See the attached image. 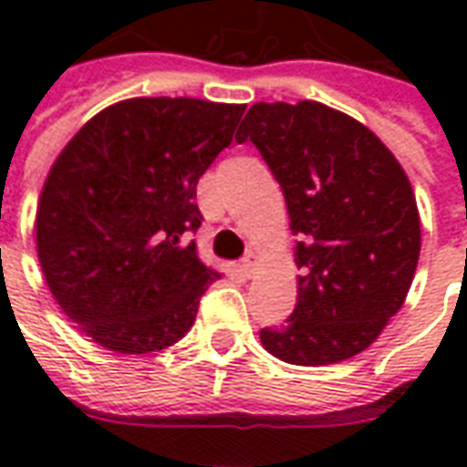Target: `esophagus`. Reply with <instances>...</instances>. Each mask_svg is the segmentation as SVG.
Instances as JSON below:
<instances>
[{"instance_id": "obj_1", "label": "esophagus", "mask_w": 467, "mask_h": 467, "mask_svg": "<svg viewBox=\"0 0 467 467\" xmlns=\"http://www.w3.org/2000/svg\"><path fill=\"white\" fill-rule=\"evenodd\" d=\"M254 267H257V254L253 253V250H250V253L244 254L243 257V270H244V275H247V277H253L254 275Z\"/></svg>"}]
</instances>
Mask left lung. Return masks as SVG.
Returning a JSON list of instances; mask_svg holds the SVG:
<instances>
[{
    "label": "left lung",
    "instance_id": "1",
    "mask_svg": "<svg viewBox=\"0 0 467 467\" xmlns=\"http://www.w3.org/2000/svg\"><path fill=\"white\" fill-rule=\"evenodd\" d=\"M250 142L280 182L295 244L297 305L260 340L293 365H333L375 343L410 290L420 217L398 160L352 117L320 102H257Z\"/></svg>",
    "mask_w": 467,
    "mask_h": 467
}]
</instances>
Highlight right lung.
Listing matches in <instances>:
<instances>
[{
  "mask_svg": "<svg viewBox=\"0 0 467 467\" xmlns=\"http://www.w3.org/2000/svg\"><path fill=\"white\" fill-rule=\"evenodd\" d=\"M244 105L140 97L107 107L49 170L36 253L65 315L115 352L162 350L192 327L220 275L190 233L197 180L233 144Z\"/></svg>",
  "mask_w": 467,
  "mask_h": 467,
  "instance_id": "add662e5",
  "label": "right lung"
}]
</instances>
